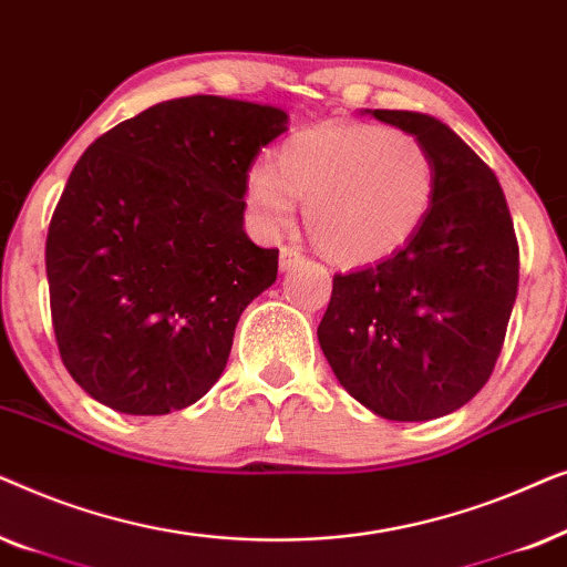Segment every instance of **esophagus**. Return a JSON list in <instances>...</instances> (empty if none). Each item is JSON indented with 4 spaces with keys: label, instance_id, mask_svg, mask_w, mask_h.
I'll return each instance as SVG.
<instances>
[{
    "label": "esophagus",
    "instance_id": "34e87169",
    "mask_svg": "<svg viewBox=\"0 0 567 567\" xmlns=\"http://www.w3.org/2000/svg\"><path fill=\"white\" fill-rule=\"evenodd\" d=\"M301 260H305V258H301V252H297V250H289V247H284L281 255H278V268H281L284 274H286V270L297 268Z\"/></svg>",
    "mask_w": 567,
    "mask_h": 567
}]
</instances>
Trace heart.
Returning a JSON list of instances; mask_svg holds the SVG:
<instances>
[{
  "label": "heart",
  "instance_id": "obj_1",
  "mask_svg": "<svg viewBox=\"0 0 567 567\" xmlns=\"http://www.w3.org/2000/svg\"><path fill=\"white\" fill-rule=\"evenodd\" d=\"M436 193V169L413 134L361 121L301 128L278 146L276 165L245 173L243 198L252 227L286 231L305 204L317 250L340 266L392 258L423 227Z\"/></svg>",
  "mask_w": 567,
  "mask_h": 567
}]
</instances>
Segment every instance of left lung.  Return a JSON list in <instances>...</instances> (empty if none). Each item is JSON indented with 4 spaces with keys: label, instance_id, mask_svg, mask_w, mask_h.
Returning a JSON list of instances; mask_svg holds the SVG:
<instances>
[{
    "label": "left lung",
    "instance_id": "8db88e82",
    "mask_svg": "<svg viewBox=\"0 0 567 567\" xmlns=\"http://www.w3.org/2000/svg\"><path fill=\"white\" fill-rule=\"evenodd\" d=\"M413 134L436 193L417 235L377 266L332 278L317 340L332 374L386 421H431L483 390L518 289V245L498 177L444 121L361 111Z\"/></svg>",
    "mask_w": 567,
    "mask_h": 567
}]
</instances>
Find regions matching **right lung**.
Segmentation results:
<instances>
[{
  "label": "right lung",
  "mask_w": 567,
  "mask_h": 567,
  "mask_svg": "<svg viewBox=\"0 0 567 567\" xmlns=\"http://www.w3.org/2000/svg\"><path fill=\"white\" fill-rule=\"evenodd\" d=\"M289 113L247 100H167L95 138L45 239L61 361L126 415L198 402L227 367L239 315L278 276L245 231L243 183Z\"/></svg>",
  "instance_id": "right-lung-1"
}]
</instances>
